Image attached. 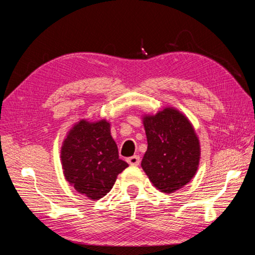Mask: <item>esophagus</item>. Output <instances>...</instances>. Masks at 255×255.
<instances>
[{
  "instance_id": "obj_1",
  "label": "esophagus",
  "mask_w": 255,
  "mask_h": 255,
  "mask_svg": "<svg viewBox=\"0 0 255 255\" xmlns=\"http://www.w3.org/2000/svg\"><path fill=\"white\" fill-rule=\"evenodd\" d=\"M127 162L132 166H137V165H139V163H140V157L138 156V155H133V156L127 158Z\"/></svg>"
}]
</instances>
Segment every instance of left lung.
Returning <instances> with one entry per match:
<instances>
[{
	"label": "left lung",
	"instance_id": "8db88e82",
	"mask_svg": "<svg viewBox=\"0 0 255 255\" xmlns=\"http://www.w3.org/2000/svg\"><path fill=\"white\" fill-rule=\"evenodd\" d=\"M141 119L147 138L141 159L146 175L161 192L183 188L196 175L200 162V141L192 124L173 107Z\"/></svg>",
	"mask_w": 255,
	"mask_h": 255
}]
</instances>
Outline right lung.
Instances as JSON below:
<instances>
[{
    "label": "right lung",
    "mask_w": 255,
    "mask_h": 255,
    "mask_svg": "<svg viewBox=\"0 0 255 255\" xmlns=\"http://www.w3.org/2000/svg\"><path fill=\"white\" fill-rule=\"evenodd\" d=\"M65 180L91 200L105 197L128 164L119 158L118 147L106 119L73 125L60 148Z\"/></svg>",
    "instance_id": "1"
}]
</instances>
